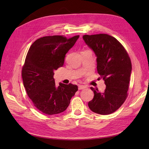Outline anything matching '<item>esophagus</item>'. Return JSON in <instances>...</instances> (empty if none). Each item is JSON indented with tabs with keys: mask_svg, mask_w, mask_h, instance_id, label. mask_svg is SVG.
<instances>
[{
	"mask_svg": "<svg viewBox=\"0 0 149 149\" xmlns=\"http://www.w3.org/2000/svg\"><path fill=\"white\" fill-rule=\"evenodd\" d=\"M86 88H87V86H85V85H79L78 86V89H84Z\"/></svg>",
	"mask_w": 149,
	"mask_h": 149,
	"instance_id": "1",
	"label": "esophagus"
}]
</instances>
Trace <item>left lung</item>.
Segmentation results:
<instances>
[{
  "instance_id": "left-lung-1",
  "label": "left lung",
  "mask_w": 149,
  "mask_h": 149,
  "mask_svg": "<svg viewBox=\"0 0 149 149\" xmlns=\"http://www.w3.org/2000/svg\"><path fill=\"white\" fill-rule=\"evenodd\" d=\"M86 44L95 53L97 70L106 86L104 91L91 87L93 100L89 109L102 115L115 112L127 96L132 65L127 52L118 40L107 34L83 36Z\"/></svg>"
}]
</instances>
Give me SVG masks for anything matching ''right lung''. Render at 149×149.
Segmentation results:
<instances>
[{
    "instance_id": "right-lung-1",
    "label": "right lung",
    "mask_w": 149,
    "mask_h": 149,
    "mask_svg": "<svg viewBox=\"0 0 149 149\" xmlns=\"http://www.w3.org/2000/svg\"><path fill=\"white\" fill-rule=\"evenodd\" d=\"M79 35L66 38L47 36L31 45L22 71L24 87L34 106L44 114L53 115L65 111L78 91V86L60 83L56 86L54 71L64 64L66 54Z\"/></svg>"
}]
</instances>
